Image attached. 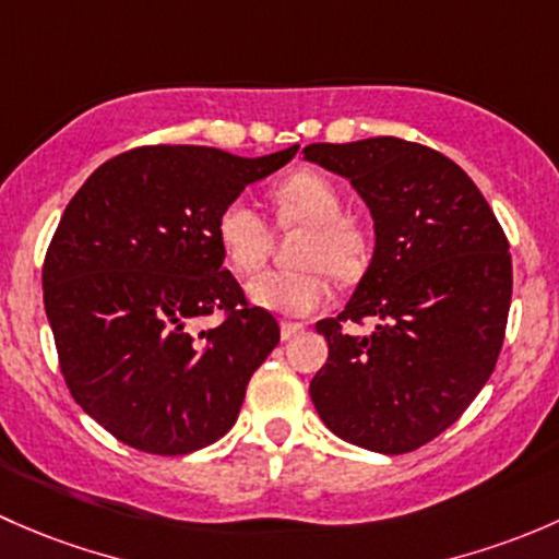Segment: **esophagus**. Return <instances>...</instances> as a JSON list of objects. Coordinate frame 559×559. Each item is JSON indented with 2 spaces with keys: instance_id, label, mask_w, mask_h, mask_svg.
<instances>
[{
  "instance_id": "esophagus-1",
  "label": "esophagus",
  "mask_w": 559,
  "mask_h": 559,
  "mask_svg": "<svg viewBox=\"0 0 559 559\" xmlns=\"http://www.w3.org/2000/svg\"><path fill=\"white\" fill-rule=\"evenodd\" d=\"M301 331H304V325H301V322H282V325H280L282 342H287V338L298 336V333H301Z\"/></svg>"
}]
</instances>
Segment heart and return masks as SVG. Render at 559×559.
Instances as JSON below:
<instances>
[{"instance_id":"obj_1","label":"heart","mask_w":559,"mask_h":559,"mask_svg":"<svg viewBox=\"0 0 559 559\" xmlns=\"http://www.w3.org/2000/svg\"><path fill=\"white\" fill-rule=\"evenodd\" d=\"M282 226H301L296 269H272L247 282L255 307L277 314H309L328 298L331 272L338 282H353L366 272L371 241L364 226L344 215V195L336 182L320 171H296L272 191ZM215 234L223 255L237 272H252L266 261L272 228L266 217L247 201L234 199L217 212Z\"/></svg>"}]
</instances>
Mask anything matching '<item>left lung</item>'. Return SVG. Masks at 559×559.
<instances>
[{
    "label": "left lung",
    "instance_id": "1",
    "mask_svg": "<svg viewBox=\"0 0 559 559\" xmlns=\"http://www.w3.org/2000/svg\"><path fill=\"white\" fill-rule=\"evenodd\" d=\"M304 158L353 182L377 234L344 312L318 322L328 364L309 395L338 439L412 452L457 423L498 364L511 307L509 239L474 180L417 142H318ZM366 317L378 322L366 337L343 328Z\"/></svg>",
    "mask_w": 559,
    "mask_h": 559
}]
</instances>
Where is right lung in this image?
<instances>
[{
  "label": "right lung",
  "mask_w": 559,
  "mask_h": 559,
  "mask_svg": "<svg viewBox=\"0 0 559 559\" xmlns=\"http://www.w3.org/2000/svg\"><path fill=\"white\" fill-rule=\"evenodd\" d=\"M296 153L134 147L67 204L43 266L45 314L69 393L118 441L188 454L234 428L280 325L223 269L215 221ZM215 311L224 320L199 329Z\"/></svg>",
  "instance_id": "right-lung-1"
}]
</instances>
